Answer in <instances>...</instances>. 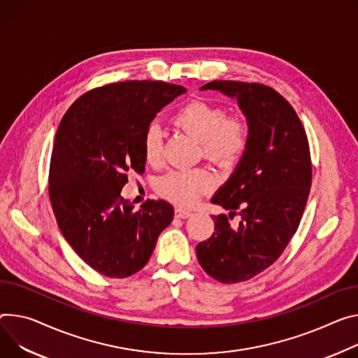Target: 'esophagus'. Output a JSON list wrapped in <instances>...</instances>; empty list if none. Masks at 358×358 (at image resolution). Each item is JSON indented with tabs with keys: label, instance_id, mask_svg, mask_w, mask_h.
I'll list each match as a JSON object with an SVG mask.
<instances>
[{
	"label": "esophagus",
	"instance_id": "1",
	"mask_svg": "<svg viewBox=\"0 0 358 358\" xmlns=\"http://www.w3.org/2000/svg\"><path fill=\"white\" fill-rule=\"evenodd\" d=\"M174 215H176V218H188V217H191V211L177 207L174 211Z\"/></svg>",
	"mask_w": 358,
	"mask_h": 358
}]
</instances>
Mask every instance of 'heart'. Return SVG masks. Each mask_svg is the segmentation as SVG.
I'll return each mask as SVG.
<instances>
[{
    "label": "heart",
    "instance_id": "obj_1",
    "mask_svg": "<svg viewBox=\"0 0 358 358\" xmlns=\"http://www.w3.org/2000/svg\"><path fill=\"white\" fill-rule=\"evenodd\" d=\"M174 124L201 141L204 155L220 164L234 162L244 151L248 129L244 118L214 103L192 100L174 115ZM164 133L157 122H151L143 137V152L150 164L162 158ZM214 185V176L206 169L176 170L158 181L161 196L180 204L191 206Z\"/></svg>",
    "mask_w": 358,
    "mask_h": 358
}]
</instances>
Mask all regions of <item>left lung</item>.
<instances>
[{"mask_svg":"<svg viewBox=\"0 0 358 358\" xmlns=\"http://www.w3.org/2000/svg\"><path fill=\"white\" fill-rule=\"evenodd\" d=\"M201 90L236 99L248 125L240 162L211 199L230 214L213 215V236L196 248L208 275L234 284L268 268L296 234L311 187L310 147L297 113L271 87L211 81ZM236 212L242 221L231 227Z\"/></svg>","mask_w":358,"mask_h":358,"instance_id":"obj_1","label":"left lung"}]
</instances>
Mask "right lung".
I'll return each instance as SVG.
<instances>
[{
    "instance_id": "add662e5",
    "label": "right lung",
    "mask_w": 358,
    "mask_h": 358,
    "mask_svg": "<svg viewBox=\"0 0 358 358\" xmlns=\"http://www.w3.org/2000/svg\"><path fill=\"white\" fill-rule=\"evenodd\" d=\"M182 85L124 81L91 90L64 114L52 147L50 200L59 230L91 268L111 278L140 271L174 208L121 197L128 173H143L145 128Z\"/></svg>"
}]
</instances>
